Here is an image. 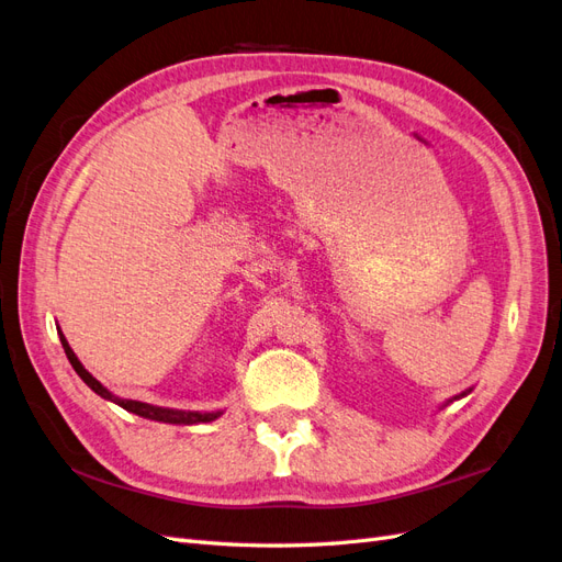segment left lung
I'll return each instance as SVG.
<instances>
[{
	"instance_id": "left-lung-1",
	"label": "left lung",
	"mask_w": 562,
	"mask_h": 562,
	"mask_svg": "<svg viewBox=\"0 0 562 562\" xmlns=\"http://www.w3.org/2000/svg\"><path fill=\"white\" fill-rule=\"evenodd\" d=\"M469 394H471V389H467V391H462V394H457V396H452V398H448V401H446V403H443V405H440V411H443V407H446V405H450V403H452V401H459V398H464V396H469Z\"/></svg>"
}]
</instances>
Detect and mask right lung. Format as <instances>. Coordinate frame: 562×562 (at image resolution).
I'll use <instances>...</instances> for the list:
<instances>
[{
  "instance_id": "obj_1",
  "label": "right lung",
  "mask_w": 562,
  "mask_h": 562,
  "mask_svg": "<svg viewBox=\"0 0 562 562\" xmlns=\"http://www.w3.org/2000/svg\"><path fill=\"white\" fill-rule=\"evenodd\" d=\"M56 328H58V326H56ZM58 337H60V345H63V349H65L67 361L72 363L75 372L83 380V384H87L91 391H95V394H98L100 398L112 401V403H116L119 407H124V411H128V413H133V415L145 417V419H155V422H164V424H178V427H190V424H209V422H215L220 415L225 413V411H211V413H206V411H203V413H201V411H178V407H161V405H151V403L131 401V398L116 396V394H112V391H110L103 382H98V380L91 375V372L81 366V361L77 359V353L72 351V347L67 345V339H65V335H63L60 328H58Z\"/></svg>"
}]
</instances>
